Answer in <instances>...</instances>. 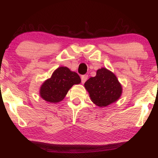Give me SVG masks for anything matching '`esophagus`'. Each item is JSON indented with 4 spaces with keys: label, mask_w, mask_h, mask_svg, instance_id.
Listing matches in <instances>:
<instances>
[{
    "label": "esophagus",
    "mask_w": 158,
    "mask_h": 158,
    "mask_svg": "<svg viewBox=\"0 0 158 158\" xmlns=\"http://www.w3.org/2000/svg\"><path fill=\"white\" fill-rule=\"evenodd\" d=\"M88 77V76L87 75H82V76H81V82H82V83H84L86 81H87Z\"/></svg>",
    "instance_id": "34e87169"
}]
</instances>
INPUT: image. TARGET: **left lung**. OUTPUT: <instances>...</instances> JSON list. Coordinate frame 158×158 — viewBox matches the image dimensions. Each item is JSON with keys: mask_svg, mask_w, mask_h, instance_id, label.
<instances>
[{"mask_svg": "<svg viewBox=\"0 0 158 158\" xmlns=\"http://www.w3.org/2000/svg\"><path fill=\"white\" fill-rule=\"evenodd\" d=\"M84 85L93 102L100 107L115 102L122 92V85L116 75L103 68L97 70L96 76L90 77Z\"/></svg>", "mask_w": 158, "mask_h": 158, "instance_id": "8db88e82", "label": "left lung"}]
</instances>
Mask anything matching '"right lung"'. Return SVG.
Returning <instances> with one entry per match:
<instances>
[{"label": "right lung", "mask_w": 158, "mask_h": 158, "mask_svg": "<svg viewBox=\"0 0 158 158\" xmlns=\"http://www.w3.org/2000/svg\"><path fill=\"white\" fill-rule=\"evenodd\" d=\"M81 82V77L76 73L72 72L66 67H60L41 86L40 96L48 102H60L73 85Z\"/></svg>", "instance_id": "obj_1"}]
</instances>
